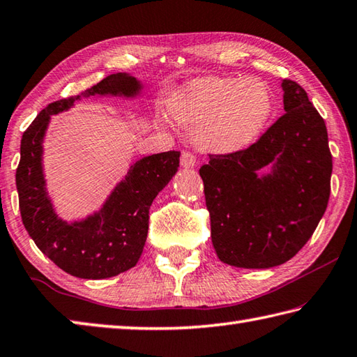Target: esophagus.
<instances>
[{
    "instance_id": "34e87169",
    "label": "esophagus",
    "mask_w": 357,
    "mask_h": 357,
    "mask_svg": "<svg viewBox=\"0 0 357 357\" xmlns=\"http://www.w3.org/2000/svg\"><path fill=\"white\" fill-rule=\"evenodd\" d=\"M197 164V158L193 156L190 151H184L181 154V167L184 168H193Z\"/></svg>"
}]
</instances>
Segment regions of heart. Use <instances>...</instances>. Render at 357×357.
<instances>
[{
	"instance_id": "b5f03b06",
	"label": "heart",
	"mask_w": 357,
	"mask_h": 357,
	"mask_svg": "<svg viewBox=\"0 0 357 357\" xmlns=\"http://www.w3.org/2000/svg\"><path fill=\"white\" fill-rule=\"evenodd\" d=\"M271 111L270 89L256 77H203L185 84L168 101L173 119L193 128L195 144L212 153H232L251 145Z\"/></svg>"
}]
</instances>
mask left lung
Returning <instances> with one entry per match:
<instances>
[{
  "mask_svg": "<svg viewBox=\"0 0 357 357\" xmlns=\"http://www.w3.org/2000/svg\"><path fill=\"white\" fill-rule=\"evenodd\" d=\"M284 114L256 144L209 154L199 168L211 237L222 262L270 268L287 262L314 234L331 193L333 156L325 120L306 90L284 79ZM268 165V175L257 172Z\"/></svg>",
  "mask_w": 357,
  "mask_h": 357,
  "instance_id": "1",
  "label": "left lung"
}]
</instances>
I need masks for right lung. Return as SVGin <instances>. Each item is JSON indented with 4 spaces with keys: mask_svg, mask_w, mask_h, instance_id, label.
I'll return each mask as SVG.
<instances>
[{
    "mask_svg": "<svg viewBox=\"0 0 357 357\" xmlns=\"http://www.w3.org/2000/svg\"><path fill=\"white\" fill-rule=\"evenodd\" d=\"M140 87L134 76L115 73L81 95L134 96ZM81 95L51 102L23 132L15 183L23 225L37 248L71 276L105 280L139 262L150 206L178 172L181 153L167 151L137 160L100 212L82 222H63L56 215L45 187L42 142L51 115L67 111Z\"/></svg>",
    "mask_w": 357,
    "mask_h": 357,
    "instance_id": "1",
    "label": "right lung"
}]
</instances>
